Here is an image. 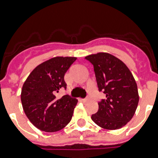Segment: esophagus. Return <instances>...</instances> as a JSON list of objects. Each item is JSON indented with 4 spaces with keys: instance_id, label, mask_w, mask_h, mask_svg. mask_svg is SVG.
<instances>
[{
    "instance_id": "34e87169",
    "label": "esophagus",
    "mask_w": 158,
    "mask_h": 158,
    "mask_svg": "<svg viewBox=\"0 0 158 158\" xmlns=\"http://www.w3.org/2000/svg\"><path fill=\"white\" fill-rule=\"evenodd\" d=\"M88 100H89V98H85L82 99V101L84 102H86L88 101Z\"/></svg>"
}]
</instances>
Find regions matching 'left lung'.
Here are the masks:
<instances>
[{"mask_svg":"<svg viewBox=\"0 0 158 158\" xmlns=\"http://www.w3.org/2000/svg\"><path fill=\"white\" fill-rule=\"evenodd\" d=\"M94 65L99 92L106 98L98 102V110L92 120L106 130H118L134 116L139 103L136 82L128 67L120 60L108 53L85 57Z\"/></svg>","mask_w":158,"mask_h":158,"instance_id":"1","label":"left lung"}]
</instances>
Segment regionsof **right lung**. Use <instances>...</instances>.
I'll return each mask as SVG.
<instances>
[{"label":"right lung","instance_id":"right-lung-1","mask_svg":"<svg viewBox=\"0 0 158 158\" xmlns=\"http://www.w3.org/2000/svg\"><path fill=\"white\" fill-rule=\"evenodd\" d=\"M76 57H54L36 67L24 82L21 102L25 115L42 131L56 132L71 120L78 100L68 95L56 99V94L66 89L64 74Z\"/></svg>","mask_w":158,"mask_h":158}]
</instances>
